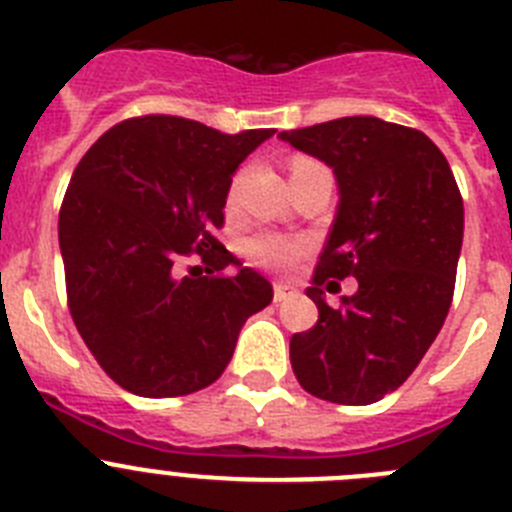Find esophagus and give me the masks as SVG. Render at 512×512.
Masks as SVG:
<instances>
[{
    "instance_id": "34e87169",
    "label": "esophagus",
    "mask_w": 512,
    "mask_h": 512,
    "mask_svg": "<svg viewBox=\"0 0 512 512\" xmlns=\"http://www.w3.org/2000/svg\"><path fill=\"white\" fill-rule=\"evenodd\" d=\"M289 295H292V287H289V284L284 282L274 284V302H284Z\"/></svg>"
}]
</instances>
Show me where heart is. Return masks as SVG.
I'll use <instances>...</instances> for the list:
<instances>
[{
	"instance_id": "obj_1",
	"label": "heart",
	"mask_w": 512,
	"mask_h": 512,
	"mask_svg": "<svg viewBox=\"0 0 512 512\" xmlns=\"http://www.w3.org/2000/svg\"><path fill=\"white\" fill-rule=\"evenodd\" d=\"M243 253L248 261L256 266H266V269H287L295 264L305 253V243L295 241V238H284V235L274 233H256L246 238L243 243Z\"/></svg>"
}]
</instances>
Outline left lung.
I'll list each match as a JSON object with an SVG mask.
<instances>
[{"label": "left lung", "instance_id": "1", "mask_svg": "<svg viewBox=\"0 0 512 512\" xmlns=\"http://www.w3.org/2000/svg\"><path fill=\"white\" fill-rule=\"evenodd\" d=\"M279 138L333 169L336 220L307 297L318 323L289 341L302 390L338 405H372L413 374L454 297L464 202L451 166L420 130L359 115L284 130ZM356 276L330 308L319 289Z\"/></svg>", "mask_w": 512, "mask_h": 512}]
</instances>
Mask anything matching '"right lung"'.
Listing matches in <instances>:
<instances>
[{"label":"right lung","mask_w":512,"mask_h":512,"mask_svg":"<svg viewBox=\"0 0 512 512\" xmlns=\"http://www.w3.org/2000/svg\"><path fill=\"white\" fill-rule=\"evenodd\" d=\"M271 135L133 117L76 166L58 215L69 310L122 390L179 397L212 384L233 359L243 323L274 297L259 271L212 235L235 169ZM189 252L211 264L207 278L178 274Z\"/></svg>","instance_id":"add662e5"}]
</instances>
